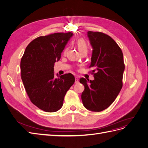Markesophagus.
<instances>
[{
    "label": "esophagus",
    "mask_w": 148,
    "mask_h": 148,
    "mask_svg": "<svg viewBox=\"0 0 148 148\" xmlns=\"http://www.w3.org/2000/svg\"><path fill=\"white\" fill-rule=\"evenodd\" d=\"M76 84H78L79 83V76H75V82Z\"/></svg>",
    "instance_id": "esophagus-1"
}]
</instances>
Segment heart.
I'll return each mask as SVG.
<instances>
[{
  "instance_id": "obj_1",
  "label": "heart",
  "mask_w": 148,
  "mask_h": 148,
  "mask_svg": "<svg viewBox=\"0 0 148 148\" xmlns=\"http://www.w3.org/2000/svg\"><path fill=\"white\" fill-rule=\"evenodd\" d=\"M76 45H77V47L78 48L79 51L80 53H82L83 51H88V45L85 40L83 38H79L77 40L76 42ZM68 48H65L64 50V53L67 52Z\"/></svg>"
}]
</instances>
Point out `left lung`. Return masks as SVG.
<instances>
[{
    "label": "left lung",
    "instance_id": "obj_1",
    "mask_svg": "<svg viewBox=\"0 0 148 148\" xmlns=\"http://www.w3.org/2000/svg\"><path fill=\"white\" fill-rule=\"evenodd\" d=\"M88 37L92 47L89 67L94 68V79H79L84 86L81 100L86 109L99 112L112 104L123 87L124 58L121 49L109 35L88 31Z\"/></svg>",
    "mask_w": 148,
    "mask_h": 148
}]
</instances>
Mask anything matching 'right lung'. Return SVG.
<instances>
[{"instance_id": "add662e5", "label": "right lung", "mask_w": 148, "mask_h": 148, "mask_svg": "<svg viewBox=\"0 0 148 148\" xmlns=\"http://www.w3.org/2000/svg\"><path fill=\"white\" fill-rule=\"evenodd\" d=\"M73 33H54L37 37L25 49L21 60V79L32 103L46 112H55L63 105L64 97L75 83L72 73L54 77V63Z\"/></svg>"}]
</instances>
